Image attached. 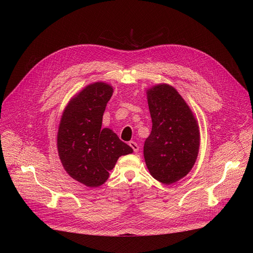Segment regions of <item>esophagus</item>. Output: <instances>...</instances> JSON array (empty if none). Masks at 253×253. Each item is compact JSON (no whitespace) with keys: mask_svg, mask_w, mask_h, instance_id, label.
Returning a JSON list of instances; mask_svg holds the SVG:
<instances>
[{"mask_svg":"<svg viewBox=\"0 0 253 253\" xmlns=\"http://www.w3.org/2000/svg\"><path fill=\"white\" fill-rule=\"evenodd\" d=\"M128 144H129V147H131V148L134 150V152L137 153V152L139 151V145L137 144L135 141H129Z\"/></svg>","mask_w":253,"mask_h":253,"instance_id":"1","label":"esophagus"}]
</instances>
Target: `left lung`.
I'll return each mask as SVG.
<instances>
[{"instance_id":"left-lung-1","label":"left lung","mask_w":253,"mask_h":253,"mask_svg":"<svg viewBox=\"0 0 253 253\" xmlns=\"http://www.w3.org/2000/svg\"><path fill=\"white\" fill-rule=\"evenodd\" d=\"M152 131L143 156L151 175L165 185L179 180L194 166L200 149V129L188 104L171 85L148 90Z\"/></svg>"}]
</instances>
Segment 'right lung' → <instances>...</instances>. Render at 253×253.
<instances>
[{"label":"right lung","mask_w":253,"mask_h":253,"mask_svg":"<svg viewBox=\"0 0 253 253\" xmlns=\"http://www.w3.org/2000/svg\"><path fill=\"white\" fill-rule=\"evenodd\" d=\"M113 95L109 84H89L68 103L58 131V152L65 171L87 187L109 178L121 155L133 149L110 128H101L106 104Z\"/></svg>","instance_id":"1"}]
</instances>
